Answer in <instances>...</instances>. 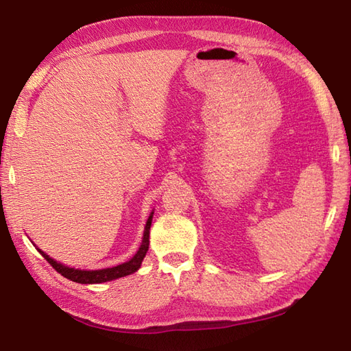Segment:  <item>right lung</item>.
<instances>
[{"instance_id": "1", "label": "right lung", "mask_w": 351, "mask_h": 351, "mask_svg": "<svg viewBox=\"0 0 351 351\" xmlns=\"http://www.w3.org/2000/svg\"><path fill=\"white\" fill-rule=\"evenodd\" d=\"M152 218L153 213L147 219L145 224V230H144V239H142V245L139 247V251L134 254L133 258H130L127 263L117 265L114 268H106V269H97V271H82V269H74V268H68L62 263H57L56 260H52L49 255H46L43 251H40V254L43 255L46 261H49V265L54 268L58 274H62L63 277L69 278V280L77 282V283H104V282H110L114 280V278H121L133 274V272L138 271L141 268L142 260H144L145 254L148 251V243H150V226H152Z\"/></svg>"}]
</instances>
